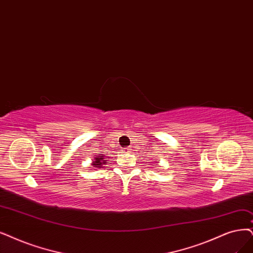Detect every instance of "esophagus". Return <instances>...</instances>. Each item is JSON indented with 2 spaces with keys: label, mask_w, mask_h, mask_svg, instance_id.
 <instances>
[{
  "label": "esophagus",
  "mask_w": 253,
  "mask_h": 253,
  "mask_svg": "<svg viewBox=\"0 0 253 253\" xmlns=\"http://www.w3.org/2000/svg\"><path fill=\"white\" fill-rule=\"evenodd\" d=\"M124 152H125V153H129V152H130V148H129V147L125 148V149H124Z\"/></svg>",
  "instance_id": "34e87169"
}]
</instances>
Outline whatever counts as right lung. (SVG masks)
I'll return each instance as SVG.
<instances>
[{
  "mask_svg": "<svg viewBox=\"0 0 253 253\" xmlns=\"http://www.w3.org/2000/svg\"><path fill=\"white\" fill-rule=\"evenodd\" d=\"M107 158H109V157H104V155H100V156H97L95 160H93V162H92V166L95 167V168H101V167H103V165L104 164H106V160Z\"/></svg>",
  "mask_w": 253,
  "mask_h": 253,
  "instance_id": "obj_1",
  "label": "right lung"
}]
</instances>
